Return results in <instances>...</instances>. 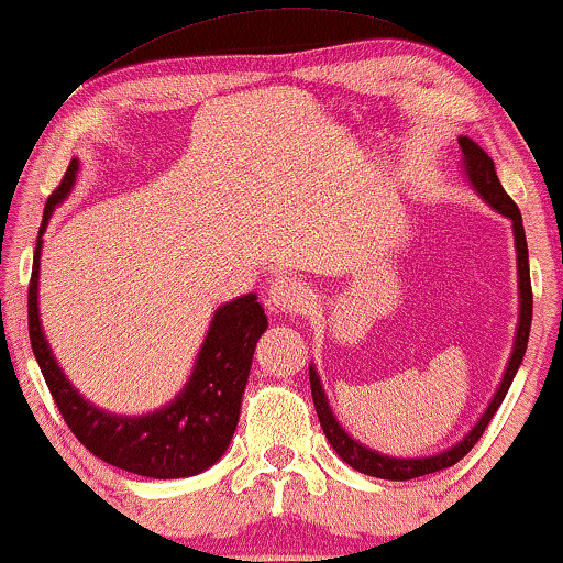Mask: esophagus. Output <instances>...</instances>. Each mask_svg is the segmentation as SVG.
<instances>
[{"label":"esophagus","instance_id":"1","mask_svg":"<svg viewBox=\"0 0 563 563\" xmlns=\"http://www.w3.org/2000/svg\"><path fill=\"white\" fill-rule=\"evenodd\" d=\"M266 305L268 309H274V312H289V314L301 312V309L307 307L305 284L287 274L274 276L272 284H268Z\"/></svg>","mask_w":563,"mask_h":563}]
</instances>
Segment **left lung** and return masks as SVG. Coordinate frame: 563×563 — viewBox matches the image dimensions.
I'll return each mask as SVG.
<instances>
[{
	"label": "left lung",
	"mask_w": 563,
	"mask_h": 563,
	"mask_svg": "<svg viewBox=\"0 0 563 563\" xmlns=\"http://www.w3.org/2000/svg\"><path fill=\"white\" fill-rule=\"evenodd\" d=\"M462 146V169L467 175V183L472 185L479 198H483L493 210H498L512 225V239H516V264H518V328H516V340H512V353L508 361V368H505L500 386L495 390V396L487 404L483 417L477 419L475 427H472L467 434H464L457 444H452L450 450L429 454V457H390V454H383L371 450L347 434L342 429V423L332 413V406L324 396L322 380L317 376L314 365H309V386H312V398L317 417H320V427L332 444V450L340 454L342 462H347L350 467L363 472V475L380 477V479H413L421 475H431V472L446 470L452 464H457L464 454H467L490 419L498 411L503 404L505 394H508L512 378L523 363L528 335H531V317H533V295H531V272H528V243H526V231H523V218H520V210L516 202L510 200V195L503 190V185L495 175V162L487 157V152L477 142H472L470 136H460Z\"/></svg>",
	"instance_id": "1"
}]
</instances>
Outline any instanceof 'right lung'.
Wrapping results in <instances>:
<instances>
[{"label":"right lung","mask_w":563,"mask_h":563,"mask_svg":"<svg viewBox=\"0 0 563 563\" xmlns=\"http://www.w3.org/2000/svg\"><path fill=\"white\" fill-rule=\"evenodd\" d=\"M78 169V159H70L58 190L47 198L43 223H40L27 289L32 353L65 423L88 452L113 467L154 479L200 475L202 470L213 467L223 457L239 427L243 390L249 383L256 342L268 328L264 307L256 295H243L218 307L195 357L190 378L180 394L162 409L142 413V417H121V413L99 409L80 396L78 388L65 378L47 345L37 307L43 233L55 206H60L76 185Z\"/></svg>","instance_id":"add662e5"}]
</instances>
